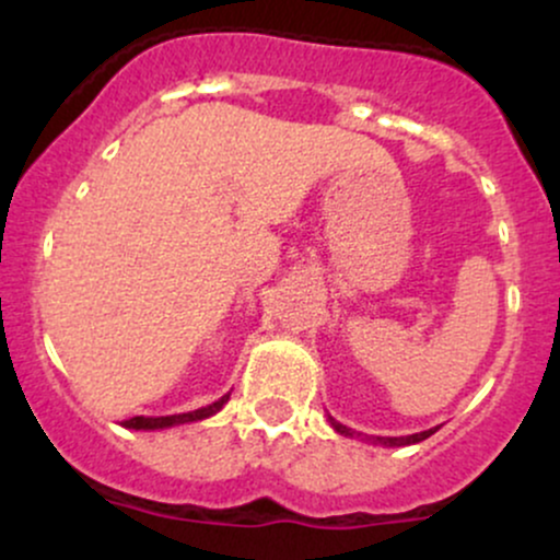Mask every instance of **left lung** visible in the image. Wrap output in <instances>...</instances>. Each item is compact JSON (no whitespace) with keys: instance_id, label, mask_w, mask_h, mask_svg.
Returning a JSON list of instances; mask_svg holds the SVG:
<instances>
[{"instance_id":"8db88e82","label":"left lung","mask_w":560,"mask_h":560,"mask_svg":"<svg viewBox=\"0 0 560 560\" xmlns=\"http://www.w3.org/2000/svg\"><path fill=\"white\" fill-rule=\"evenodd\" d=\"M329 421H331V427L337 429L339 434H345V436H355V432H352V429H347L345 423L334 421L331 416H329ZM434 432H436V427H434V429H427V432H419V434H408V436H365V440L378 442V445H387V447H402V445H416V442L427 440V436H432Z\"/></svg>"}]
</instances>
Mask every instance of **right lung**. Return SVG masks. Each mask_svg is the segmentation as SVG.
Masks as SVG:
<instances>
[{
  "mask_svg": "<svg viewBox=\"0 0 560 560\" xmlns=\"http://www.w3.org/2000/svg\"><path fill=\"white\" fill-rule=\"evenodd\" d=\"M226 402H229V395H223L221 400H215L213 405H205V408L189 410V413L160 416V419H144V416H133V419L124 421V427H126V429H165V427H178V423L202 421V419H210V416L218 413V410H221Z\"/></svg>",
  "mask_w": 560,
  "mask_h": 560,
  "instance_id": "add662e5",
  "label": "right lung"
}]
</instances>
